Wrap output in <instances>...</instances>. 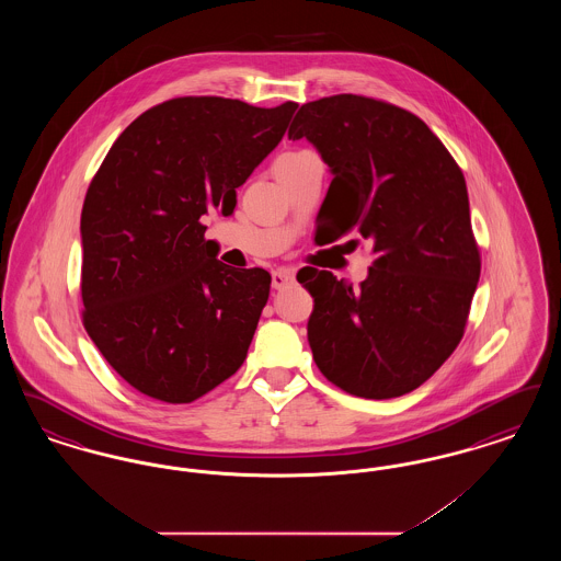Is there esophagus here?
<instances>
[{"instance_id": "obj_1", "label": "esophagus", "mask_w": 561, "mask_h": 561, "mask_svg": "<svg viewBox=\"0 0 561 561\" xmlns=\"http://www.w3.org/2000/svg\"><path fill=\"white\" fill-rule=\"evenodd\" d=\"M271 284L275 290H284L286 286L294 284V273L290 268H277L271 273Z\"/></svg>"}]
</instances>
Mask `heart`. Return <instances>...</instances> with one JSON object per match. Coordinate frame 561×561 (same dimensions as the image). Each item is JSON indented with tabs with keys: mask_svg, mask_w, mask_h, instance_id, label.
<instances>
[{
	"mask_svg": "<svg viewBox=\"0 0 561 561\" xmlns=\"http://www.w3.org/2000/svg\"><path fill=\"white\" fill-rule=\"evenodd\" d=\"M293 156H298V153H290V156H284V158H293Z\"/></svg>",
	"mask_w": 561,
	"mask_h": 561,
	"instance_id": "b5f03b06",
	"label": "heart"
}]
</instances>
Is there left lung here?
Returning a JSON list of instances; mask_svg holds the SVG:
<instances>
[{"instance_id": "obj_1", "label": "left lung", "mask_w": 561, "mask_h": 561, "mask_svg": "<svg viewBox=\"0 0 561 561\" xmlns=\"http://www.w3.org/2000/svg\"><path fill=\"white\" fill-rule=\"evenodd\" d=\"M288 138L320 151L328 216L376 256L359 288L330 271L298 279L313 296V359L351 396H405L453 355L480 282L465 176L421 117L357 94L302 105Z\"/></svg>"}]
</instances>
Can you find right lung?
<instances>
[{
  "instance_id": "add662e5",
  "label": "right lung",
  "mask_w": 561,
  "mask_h": 561,
  "mask_svg": "<svg viewBox=\"0 0 561 561\" xmlns=\"http://www.w3.org/2000/svg\"><path fill=\"white\" fill-rule=\"evenodd\" d=\"M296 103L183 96L119 134L81 210L83 328L142 396L195 401L240 370L267 305L265 268L216 259L199 218L286 134Z\"/></svg>"
}]
</instances>
